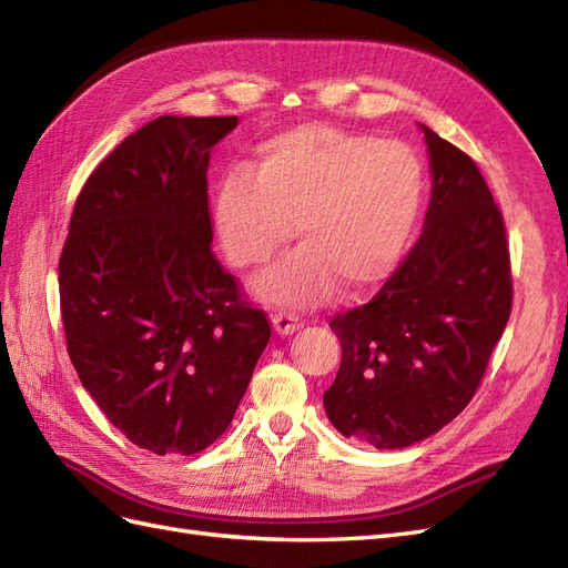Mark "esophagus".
Wrapping results in <instances>:
<instances>
[{
    "mask_svg": "<svg viewBox=\"0 0 568 568\" xmlns=\"http://www.w3.org/2000/svg\"><path fill=\"white\" fill-rule=\"evenodd\" d=\"M272 324H274V332L282 334V336H288V334H294L296 329H301L303 322L291 313H274Z\"/></svg>",
    "mask_w": 568,
    "mask_h": 568,
    "instance_id": "1",
    "label": "esophagus"
}]
</instances>
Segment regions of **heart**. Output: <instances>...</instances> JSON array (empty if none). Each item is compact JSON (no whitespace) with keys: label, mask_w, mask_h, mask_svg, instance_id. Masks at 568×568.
Returning a JSON list of instances; mask_svg holds the SVG:
<instances>
[{"label":"heart","mask_w":568,"mask_h":568,"mask_svg":"<svg viewBox=\"0 0 568 568\" xmlns=\"http://www.w3.org/2000/svg\"><path fill=\"white\" fill-rule=\"evenodd\" d=\"M424 165L409 146L332 125H298L267 136L255 163L222 175L213 222L230 263L267 265L291 236L303 242L261 282L277 303L313 305L357 294L393 272L415 234Z\"/></svg>","instance_id":"1"}]
</instances>
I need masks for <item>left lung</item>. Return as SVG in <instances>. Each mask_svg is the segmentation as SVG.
Instances as JSON below:
<instances>
[{"instance_id":"left-lung-1","label":"left lung","mask_w":568,"mask_h":568,"mask_svg":"<svg viewBox=\"0 0 568 568\" xmlns=\"http://www.w3.org/2000/svg\"><path fill=\"white\" fill-rule=\"evenodd\" d=\"M422 130L434 175L424 232L379 294L329 322L341 367L326 417L379 450L428 438L469 405L511 313L505 217L467 153Z\"/></svg>"}]
</instances>
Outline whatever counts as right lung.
Masks as SVG:
<instances>
[{
  "label": "right lung",
  "instance_id": "add662e5",
  "mask_svg": "<svg viewBox=\"0 0 568 568\" xmlns=\"http://www.w3.org/2000/svg\"><path fill=\"white\" fill-rule=\"evenodd\" d=\"M236 115H161L80 189L59 261L65 346L128 440L196 455L232 424L270 320L211 248V149Z\"/></svg>",
  "mask_w": 568,
  "mask_h": 568
}]
</instances>
